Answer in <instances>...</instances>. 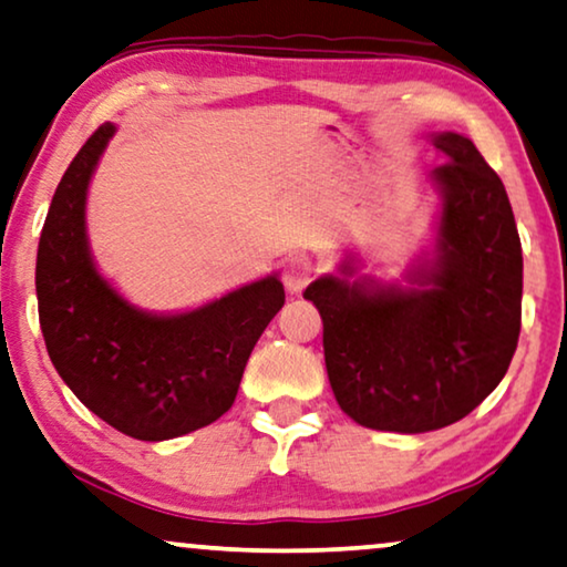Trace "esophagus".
Listing matches in <instances>:
<instances>
[{
	"label": "esophagus",
	"mask_w": 567,
	"mask_h": 567,
	"mask_svg": "<svg viewBox=\"0 0 567 567\" xmlns=\"http://www.w3.org/2000/svg\"><path fill=\"white\" fill-rule=\"evenodd\" d=\"M313 275H316V261L306 254L290 256V259L282 264V282L290 292L303 290L306 285L313 279Z\"/></svg>",
	"instance_id": "esophagus-1"
}]
</instances>
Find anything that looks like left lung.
Wrapping results in <instances>:
<instances>
[{"mask_svg": "<svg viewBox=\"0 0 567 567\" xmlns=\"http://www.w3.org/2000/svg\"><path fill=\"white\" fill-rule=\"evenodd\" d=\"M446 163L433 259L412 267V288L360 277L308 285L323 321V360L339 406L358 425L427 433L466 417L508 371L520 331L524 256L503 181L464 134L433 137Z\"/></svg>", "mask_w": 567, "mask_h": 567, "instance_id": "left-lung-1", "label": "left lung"}]
</instances>
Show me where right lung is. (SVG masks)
Instances as JSON below:
<instances>
[{"label": "right lung", "instance_id": "obj_1", "mask_svg": "<svg viewBox=\"0 0 567 567\" xmlns=\"http://www.w3.org/2000/svg\"><path fill=\"white\" fill-rule=\"evenodd\" d=\"M116 126H97L59 181L35 261L49 358L74 396L118 433L168 441L236 402L261 331L285 306L277 275L186 313H147L101 277L85 230L87 186Z\"/></svg>", "mask_w": 567, "mask_h": 567}]
</instances>
